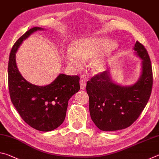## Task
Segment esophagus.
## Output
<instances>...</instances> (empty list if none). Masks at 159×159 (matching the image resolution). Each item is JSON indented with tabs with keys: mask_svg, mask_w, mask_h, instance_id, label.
<instances>
[{
	"mask_svg": "<svg viewBox=\"0 0 159 159\" xmlns=\"http://www.w3.org/2000/svg\"><path fill=\"white\" fill-rule=\"evenodd\" d=\"M80 89L84 90L85 87H86V81H85V80H80Z\"/></svg>",
	"mask_w": 159,
	"mask_h": 159,
	"instance_id": "esophagus-1",
	"label": "esophagus"
}]
</instances>
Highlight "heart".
<instances>
[{
  "mask_svg": "<svg viewBox=\"0 0 159 159\" xmlns=\"http://www.w3.org/2000/svg\"><path fill=\"white\" fill-rule=\"evenodd\" d=\"M116 46L114 41L109 39H93L78 40L73 43L71 50L66 52L64 60L74 69H80L83 61L94 58L90 63V69L93 74L103 72L106 68L107 59L103 55L114 50Z\"/></svg>",
  "mask_w": 159,
  "mask_h": 159,
  "instance_id": "b5f03b06",
  "label": "heart"
}]
</instances>
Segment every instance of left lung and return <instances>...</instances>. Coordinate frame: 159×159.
Instances as JSON below:
<instances>
[{
  "label": "left lung",
  "instance_id": "8db88e82",
  "mask_svg": "<svg viewBox=\"0 0 159 159\" xmlns=\"http://www.w3.org/2000/svg\"><path fill=\"white\" fill-rule=\"evenodd\" d=\"M134 50L142 60V73L135 84H116L108 70L96 74L87 82L90 116L99 130L114 131L129 127L149 101L153 85L152 63L146 48L138 41Z\"/></svg>",
  "mask_w": 159,
  "mask_h": 159
}]
</instances>
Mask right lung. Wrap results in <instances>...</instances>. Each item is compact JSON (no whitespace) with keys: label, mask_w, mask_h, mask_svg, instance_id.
<instances>
[{"label":"right lung","mask_w":159,"mask_h":159,"mask_svg":"<svg viewBox=\"0 0 159 159\" xmlns=\"http://www.w3.org/2000/svg\"><path fill=\"white\" fill-rule=\"evenodd\" d=\"M41 29L31 28L13 45L8 62V88L12 103L25 122L37 130L48 132L58 128L65 119L69 99L80 90V78L61 74L50 84L37 86L21 76L15 53L24 40Z\"/></svg>","instance_id":"add662e5"}]
</instances>
